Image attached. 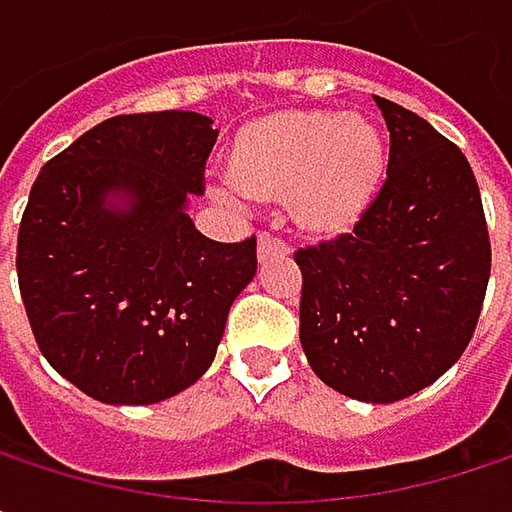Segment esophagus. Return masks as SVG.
Wrapping results in <instances>:
<instances>
[{"instance_id":"1","label":"esophagus","mask_w":512,"mask_h":512,"mask_svg":"<svg viewBox=\"0 0 512 512\" xmlns=\"http://www.w3.org/2000/svg\"><path fill=\"white\" fill-rule=\"evenodd\" d=\"M284 255H290L287 243H281V240H278V237H272V234H260V240H257V257H260V260L284 257Z\"/></svg>"}]
</instances>
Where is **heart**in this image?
Here are the masks:
<instances>
[{"label":"heart","instance_id":"obj_1","mask_svg":"<svg viewBox=\"0 0 512 512\" xmlns=\"http://www.w3.org/2000/svg\"><path fill=\"white\" fill-rule=\"evenodd\" d=\"M388 174L379 127L335 109H278L243 124L225 151L231 189L257 204H287L311 240L353 234Z\"/></svg>","mask_w":512,"mask_h":512}]
</instances>
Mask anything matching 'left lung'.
Wrapping results in <instances>:
<instances>
[{
  "label": "left lung",
  "instance_id": "obj_1",
  "mask_svg": "<svg viewBox=\"0 0 512 512\" xmlns=\"http://www.w3.org/2000/svg\"><path fill=\"white\" fill-rule=\"evenodd\" d=\"M388 177L353 234L299 249V341L311 370L364 403H394L465 353L489 284V231L462 151L415 112L373 97Z\"/></svg>",
  "mask_w": 512,
  "mask_h": 512
}]
</instances>
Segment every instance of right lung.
Returning a JSON list of instances; mask_svg holds the SVG:
<instances>
[{"instance_id": "add662e5", "label": "right lung", "mask_w": 512, "mask_h": 512, "mask_svg": "<svg viewBox=\"0 0 512 512\" xmlns=\"http://www.w3.org/2000/svg\"><path fill=\"white\" fill-rule=\"evenodd\" d=\"M198 112L118 115L41 168L17 278L44 358L100 403H159L204 376L257 240L216 243L186 213L216 145Z\"/></svg>"}]
</instances>
